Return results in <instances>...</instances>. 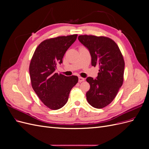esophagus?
Returning <instances> with one entry per match:
<instances>
[{
	"instance_id": "1",
	"label": "esophagus",
	"mask_w": 149,
	"mask_h": 149,
	"mask_svg": "<svg viewBox=\"0 0 149 149\" xmlns=\"http://www.w3.org/2000/svg\"><path fill=\"white\" fill-rule=\"evenodd\" d=\"M84 79H84V78H82V77H81V76H79V77L78 78V81H79V83H81V82L84 81Z\"/></svg>"
}]
</instances>
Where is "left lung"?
Here are the masks:
<instances>
[{"label": "left lung", "instance_id": "left-lung-1", "mask_svg": "<svg viewBox=\"0 0 149 149\" xmlns=\"http://www.w3.org/2000/svg\"><path fill=\"white\" fill-rule=\"evenodd\" d=\"M78 40L88 48L91 65L100 68L96 79H86L90 85L86 99L90 105L101 109L114 100L123 84L125 63L123 54L114 40L107 37L84 35H79Z\"/></svg>", "mask_w": 149, "mask_h": 149}]
</instances>
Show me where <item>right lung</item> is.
<instances>
[{"instance_id":"add662e5","label":"right lung","mask_w":149,"mask_h":149,"mask_svg":"<svg viewBox=\"0 0 149 149\" xmlns=\"http://www.w3.org/2000/svg\"><path fill=\"white\" fill-rule=\"evenodd\" d=\"M77 36L74 34L45 40L36 48L31 59L29 72L31 86L40 100L50 109L57 110L64 106L71 89L78 81V76H66L55 72Z\"/></svg>"}]
</instances>
